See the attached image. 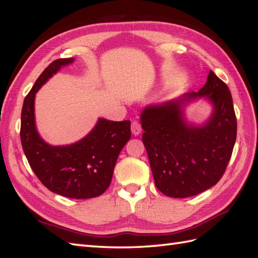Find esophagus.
Wrapping results in <instances>:
<instances>
[{"mask_svg": "<svg viewBox=\"0 0 258 258\" xmlns=\"http://www.w3.org/2000/svg\"><path fill=\"white\" fill-rule=\"evenodd\" d=\"M131 131H132L133 135L138 136L142 132L141 124L139 122H136V120H134V122H132V125H131Z\"/></svg>", "mask_w": 258, "mask_h": 258, "instance_id": "esophagus-1", "label": "esophagus"}]
</instances>
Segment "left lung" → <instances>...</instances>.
Returning <instances> with one entry per match:
<instances>
[{
    "mask_svg": "<svg viewBox=\"0 0 258 258\" xmlns=\"http://www.w3.org/2000/svg\"><path fill=\"white\" fill-rule=\"evenodd\" d=\"M200 99L211 106V113L197 124L187 118L185 107ZM140 118L153 177L164 195L194 196L221 179L231 160L237 124L231 92L213 71L197 93L146 105Z\"/></svg>",
    "mask_w": 258,
    "mask_h": 258,
    "instance_id": "left-lung-1",
    "label": "left lung"
}]
</instances>
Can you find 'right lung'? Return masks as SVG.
<instances>
[{
	"label": "right lung",
	"instance_id": "1",
	"mask_svg": "<svg viewBox=\"0 0 258 258\" xmlns=\"http://www.w3.org/2000/svg\"><path fill=\"white\" fill-rule=\"evenodd\" d=\"M73 62V57L56 59L38 76L22 107L20 135L24 154L42 184L55 194L84 200L102 195L111 184L117 157L131 139V122L98 117L84 138L67 145H52L42 139L35 120L36 93Z\"/></svg>",
	"mask_w": 258,
	"mask_h": 258
}]
</instances>
